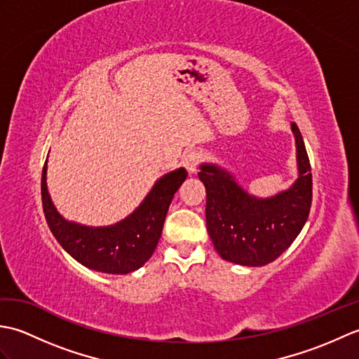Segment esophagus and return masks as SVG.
I'll return each instance as SVG.
<instances>
[{
	"label": "esophagus",
	"mask_w": 359,
	"mask_h": 359,
	"mask_svg": "<svg viewBox=\"0 0 359 359\" xmlns=\"http://www.w3.org/2000/svg\"><path fill=\"white\" fill-rule=\"evenodd\" d=\"M202 152L201 151H189L188 154L184 157V166L187 168V171L189 174L197 172V166L202 162Z\"/></svg>",
	"instance_id": "obj_1"
}]
</instances>
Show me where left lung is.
Instances as JSON below:
<instances>
[{
	"instance_id": "left-lung-1",
	"label": "left lung",
	"mask_w": 359,
	"mask_h": 359,
	"mask_svg": "<svg viewBox=\"0 0 359 359\" xmlns=\"http://www.w3.org/2000/svg\"><path fill=\"white\" fill-rule=\"evenodd\" d=\"M297 179L270 197L243 189L231 172L202 163L199 179L207 189V230L220 257L228 262L262 266L292 245L306 225L311 207V168L299 128L292 123Z\"/></svg>"
}]
</instances>
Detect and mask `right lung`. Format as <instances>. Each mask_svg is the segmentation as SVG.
<instances>
[{
  "mask_svg": "<svg viewBox=\"0 0 359 359\" xmlns=\"http://www.w3.org/2000/svg\"><path fill=\"white\" fill-rule=\"evenodd\" d=\"M187 175L185 168L166 172L131 215L112 225L89 226L65 219L55 208L48 189L46 160L41 177L44 216L60 245L75 261L94 271L128 274L139 270L154 253L168 208Z\"/></svg>",
  "mask_w": 359,
  "mask_h": 359,
  "instance_id": "right-lung-1",
  "label": "right lung"
}]
</instances>
